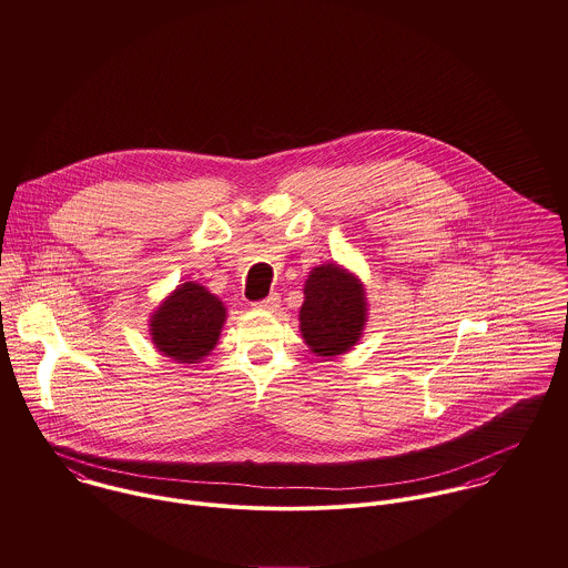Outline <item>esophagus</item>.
I'll list each match as a JSON object with an SVG mask.
<instances>
[{"instance_id":"1","label":"esophagus","mask_w":568,"mask_h":568,"mask_svg":"<svg viewBox=\"0 0 568 568\" xmlns=\"http://www.w3.org/2000/svg\"><path fill=\"white\" fill-rule=\"evenodd\" d=\"M278 305H281V296H278V294H270L265 301L256 303L254 307H256V310H263V312H276Z\"/></svg>"}]
</instances>
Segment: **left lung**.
I'll use <instances>...</instances> for the list:
<instances>
[{
  "label": "left lung",
  "mask_w": 568,
  "mask_h": 568,
  "mask_svg": "<svg viewBox=\"0 0 568 568\" xmlns=\"http://www.w3.org/2000/svg\"><path fill=\"white\" fill-rule=\"evenodd\" d=\"M301 333L317 357H337L351 351L368 322L362 281L337 263H322L305 281Z\"/></svg>",
  "instance_id": "left-lung-1"
}]
</instances>
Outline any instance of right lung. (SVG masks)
Masks as SVG:
<instances>
[{
	"label": "right lung",
	"instance_id": "obj_1",
	"mask_svg": "<svg viewBox=\"0 0 568 568\" xmlns=\"http://www.w3.org/2000/svg\"><path fill=\"white\" fill-rule=\"evenodd\" d=\"M224 320L222 301L206 287L187 281L150 315V335L165 357L179 364H197L215 348Z\"/></svg>",
	"mask_w": 568,
	"mask_h": 568
}]
</instances>
